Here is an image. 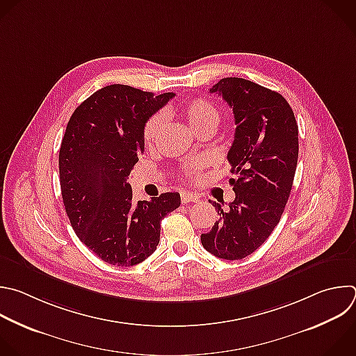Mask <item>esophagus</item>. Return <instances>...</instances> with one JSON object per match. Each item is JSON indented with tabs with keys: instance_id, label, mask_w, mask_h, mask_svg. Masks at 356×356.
Wrapping results in <instances>:
<instances>
[{
	"instance_id": "esophagus-1",
	"label": "esophagus",
	"mask_w": 356,
	"mask_h": 356,
	"mask_svg": "<svg viewBox=\"0 0 356 356\" xmlns=\"http://www.w3.org/2000/svg\"><path fill=\"white\" fill-rule=\"evenodd\" d=\"M180 198H181V202L183 204H188V202H198L200 198L198 195L193 194V193H188V191H184L180 194Z\"/></svg>"
}]
</instances>
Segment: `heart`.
Here are the masks:
<instances>
[{"label": "heart", "mask_w": 356, "mask_h": 356, "mask_svg": "<svg viewBox=\"0 0 356 356\" xmlns=\"http://www.w3.org/2000/svg\"><path fill=\"white\" fill-rule=\"evenodd\" d=\"M181 114L194 133L207 126H218L219 118H220L218 108L213 106L212 102H209L205 97H197L187 102L181 107ZM163 126H165V114L162 111L152 114L145 122L144 130H143V137L145 144L151 145L161 134ZM202 166L204 163L201 159H194L190 163H187L183 173L187 179L195 180Z\"/></svg>", "instance_id": "obj_1"}]
</instances>
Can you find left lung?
I'll use <instances>...</instances> for the list:
<instances>
[{"label":"left lung","mask_w":356,"mask_h":356,"mask_svg":"<svg viewBox=\"0 0 356 356\" xmlns=\"http://www.w3.org/2000/svg\"><path fill=\"white\" fill-rule=\"evenodd\" d=\"M218 93L233 108V144L227 152L236 194L227 208L211 201L219 219L201 234L204 249L225 260L256 252L278 225L298 165V123L282 95L243 78H223Z\"/></svg>","instance_id":"1"}]
</instances>
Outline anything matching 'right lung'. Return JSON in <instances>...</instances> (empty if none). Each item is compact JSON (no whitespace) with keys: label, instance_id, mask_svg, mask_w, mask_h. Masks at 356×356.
<instances>
[{"label":"right lung","instance_id":"add662e5","mask_svg":"<svg viewBox=\"0 0 356 356\" xmlns=\"http://www.w3.org/2000/svg\"><path fill=\"white\" fill-rule=\"evenodd\" d=\"M173 96L108 85L83 100L67 124L58 155L65 212L79 241L111 266L149 257L162 219L180 207L179 193L136 204L127 183L144 152L145 122Z\"/></svg>","mask_w":356,"mask_h":356}]
</instances>
